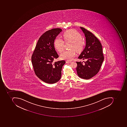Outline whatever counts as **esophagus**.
I'll return each instance as SVG.
<instances>
[{
    "instance_id": "1",
    "label": "esophagus",
    "mask_w": 127,
    "mask_h": 127,
    "mask_svg": "<svg viewBox=\"0 0 127 127\" xmlns=\"http://www.w3.org/2000/svg\"><path fill=\"white\" fill-rule=\"evenodd\" d=\"M71 62V61H66V63H70Z\"/></svg>"
}]
</instances>
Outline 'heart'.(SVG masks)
Masks as SVG:
<instances>
[{"mask_svg": "<svg viewBox=\"0 0 127 127\" xmlns=\"http://www.w3.org/2000/svg\"><path fill=\"white\" fill-rule=\"evenodd\" d=\"M63 37L65 42H70L69 48L71 49L64 51L61 55V58L63 60H71L76 55V50L79 52L83 50L84 42L81 35L74 29L65 31L63 35ZM64 41L60 38H56L54 41L55 48L60 53L64 50Z\"/></svg>", "mask_w": 127, "mask_h": 127, "instance_id": "obj_1", "label": "heart"}]
</instances>
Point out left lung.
<instances>
[{"instance_id":"1","label":"left lung","mask_w":127,"mask_h":127,"mask_svg":"<svg viewBox=\"0 0 127 127\" xmlns=\"http://www.w3.org/2000/svg\"><path fill=\"white\" fill-rule=\"evenodd\" d=\"M80 28L86 37L84 49L78 58L86 60L85 64L76 62L77 72L80 78L89 79L96 75L100 69L104 60L102 47L98 39L91 32L82 27Z\"/></svg>"}]
</instances>
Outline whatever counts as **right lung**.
Here are the masks:
<instances>
[{
	"mask_svg": "<svg viewBox=\"0 0 127 127\" xmlns=\"http://www.w3.org/2000/svg\"><path fill=\"white\" fill-rule=\"evenodd\" d=\"M62 30L53 29L46 32L40 37L32 56V63L36 76L48 84L56 83L62 76L65 61L53 62L59 56L55 50L54 41Z\"/></svg>",
	"mask_w": 127,
	"mask_h": 127,
	"instance_id": "right-lung-1",
	"label": "right lung"
}]
</instances>
